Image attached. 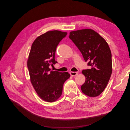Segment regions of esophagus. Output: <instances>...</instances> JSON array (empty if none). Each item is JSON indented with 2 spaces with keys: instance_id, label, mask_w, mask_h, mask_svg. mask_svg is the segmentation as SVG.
Instances as JSON below:
<instances>
[{
  "instance_id": "obj_1",
  "label": "esophagus",
  "mask_w": 130,
  "mask_h": 130,
  "mask_svg": "<svg viewBox=\"0 0 130 130\" xmlns=\"http://www.w3.org/2000/svg\"><path fill=\"white\" fill-rule=\"evenodd\" d=\"M70 75H71L72 76H76L77 74H78V72H71L70 73Z\"/></svg>"
}]
</instances>
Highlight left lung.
<instances>
[{
    "instance_id": "8db88e82",
    "label": "left lung",
    "mask_w": 130,
    "mask_h": 130,
    "mask_svg": "<svg viewBox=\"0 0 130 130\" xmlns=\"http://www.w3.org/2000/svg\"><path fill=\"white\" fill-rule=\"evenodd\" d=\"M69 37L90 68L82 72L86 77L81 87L82 93L90 97L99 95L107 86L112 72V54L107 43L92 29L72 31Z\"/></svg>"
}]
</instances>
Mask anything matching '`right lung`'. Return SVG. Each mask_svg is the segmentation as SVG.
Returning <instances> with one entry per match:
<instances>
[{
  "instance_id": "add662e5",
  "label": "right lung",
  "mask_w": 130,
  "mask_h": 130,
  "mask_svg": "<svg viewBox=\"0 0 130 130\" xmlns=\"http://www.w3.org/2000/svg\"><path fill=\"white\" fill-rule=\"evenodd\" d=\"M67 32L50 31L38 37L30 50L27 68L31 82L38 96L43 100L55 101L61 96L64 82L70 77L67 73L52 71L49 66L55 64L57 46Z\"/></svg>"
}]
</instances>
